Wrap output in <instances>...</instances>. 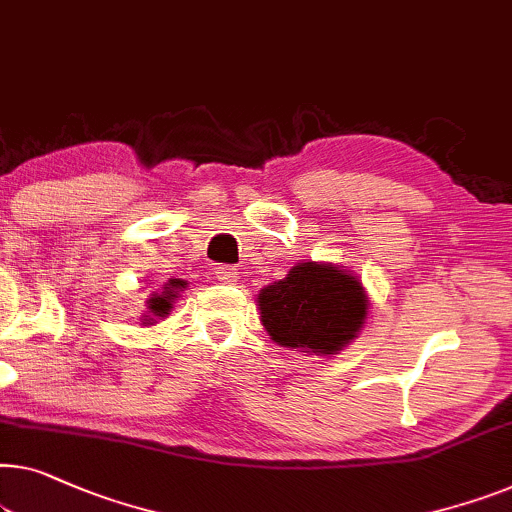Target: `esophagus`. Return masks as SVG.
Returning a JSON list of instances; mask_svg holds the SVG:
<instances>
[{
    "instance_id": "esophagus-1",
    "label": "esophagus",
    "mask_w": 512,
    "mask_h": 512,
    "mask_svg": "<svg viewBox=\"0 0 512 512\" xmlns=\"http://www.w3.org/2000/svg\"><path fill=\"white\" fill-rule=\"evenodd\" d=\"M238 268L235 265H219L217 268V277L221 281H226V284H233V281H238Z\"/></svg>"
}]
</instances>
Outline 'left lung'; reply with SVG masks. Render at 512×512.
I'll return each instance as SVG.
<instances>
[{
  "instance_id": "left-lung-1",
  "label": "left lung",
  "mask_w": 512,
  "mask_h": 512,
  "mask_svg": "<svg viewBox=\"0 0 512 512\" xmlns=\"http://www.w3.org/2000/svg\"><path fill=\"white\" fill-rule=\"evenodd\" d=\"M261 323L272 342L307 355H337L360 335L369 295L351 270L298 263L258 293Z\"/></svg>"
}]
</instances>
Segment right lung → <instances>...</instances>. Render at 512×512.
<instances>
[{
    "label": "right lung",
    "instance_id": "1",
    "mask_svg": "<svg viewBox=\"0 0 512 512\" xmlns=\"http://www.w3.org/2000/svg\"><path fill=\"white\" fill-rule=\"evenodd\" d=\"M184 288H187V281L184 279H168L159 291H152L150 298L145 300L147 311L140 316L143 325H154L159 323V318H166L170 309H173V302L180 298V291H184Z\"/></svg>",
    "mask_w": 512,
    "mask_h": 512
}]
</instances>
